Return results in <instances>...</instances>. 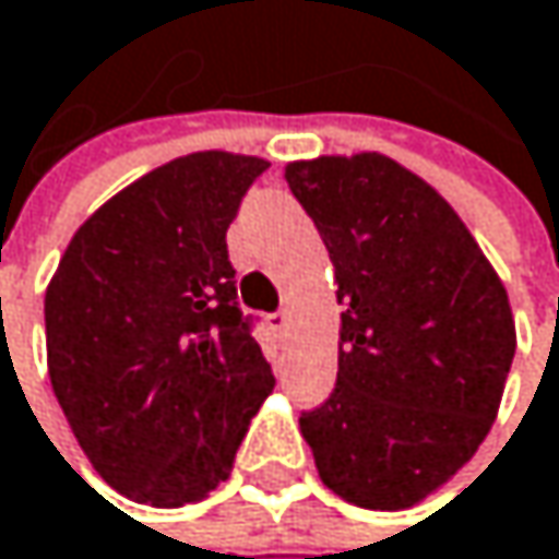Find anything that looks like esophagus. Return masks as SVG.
Segmentation results:
<instances>
[{"mask_svg": "<svg viewBox=\"0 0 559 559\" xmlns=\"http://www.w3.org/2000/svg\"><path fill=\"white\" fill-rule=\"evenodd\" d=\"M270 329L283 335V332L289 329V309H280V312H273V316H270Z\"/></svg>", "mask_w": 559, "mask_h": 559, "instance_id": "1", "label": "esophagus"}]
</instances>
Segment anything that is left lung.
<instances>
[{"instance_id": "8db88e82", "label": "left lung", "mask_w": 559, "mask_h": 559, "mask_svg": "<svg viewBox=\"0 0 559 559\" xmlns=\"http://www.w3.org/2000/svg\"><path fill=\"white\" fill-rule=\"evenodd\" d=\"M342 302L338 384L299 417L319 478L348 504L404 511L442 488L498 417L514 316L452 204L381 152L286 165Z\"/></svg>"}]
</instances>
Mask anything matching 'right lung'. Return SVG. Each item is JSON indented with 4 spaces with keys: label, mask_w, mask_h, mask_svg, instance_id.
<instances>
[{
    "label": "right lung",
    "mask_w": 559,
    "mask_h": 559,
    "mask_svg": "<svg viewBox=\"0 0 559 559\" xmlns=\"http://www.w3.org/2000/svg\"><path fill=\"white\" fill-rule=\"evenodd\" d=\"M266 165L207 148L152 168L78 227L48 283L55 397L91 465L130 501L207 498L273 394L224 240Z\"/></svg>",
    "instance_id": "obj_1"
}]
</instances>
